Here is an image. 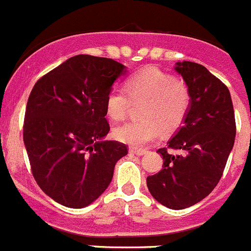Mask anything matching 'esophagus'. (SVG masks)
<instances>
[{
	"label": "esophagus",
	"instance_id": "1",
	"mask_svg": "<svg viewBox=\"0 0 251 251\" xmlns=\"http://www.w3.org/2000/svg\"><path fill=\"white\" fill-rule=\"evenodd\" d=\"M130 153L135 154V155H144L147 153L146 149H137V148H130Z\"/></svg>",
	"mask_w": 251,
	"mask_h": 251
}]
</instances>
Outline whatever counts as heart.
I'll list each match as a JSON object with an SVG mask.
<instances>
[{"mask_svg": "<svg viewBox=\"0 0 251 251\" xmlns=\"http://www.w3.org/2000/svg\"><path fill=\"white\" fill-rule=\"evenodd\" d=\"M113 86L105 98V112L113 121L127 117L132 103L143 102L141 117L114 129V137L129 146L141 148L155 141L165 130L183 124L192 104V94L183 80L157 67H147L133 73L124 84Z\"/></svg>", "mask_w": 251, "mask_h": 251, "instance_id": "b5f03b06", "label": "heart"}]
</instances>
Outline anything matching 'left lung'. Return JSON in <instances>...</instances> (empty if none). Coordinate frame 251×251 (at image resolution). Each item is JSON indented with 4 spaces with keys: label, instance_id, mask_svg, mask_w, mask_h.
I'll list each match as a JSON object with an SVG mask.
<instances>
[{
    "label": "left lung",
    "instance_id": "left-lung-1",
    "mask_svg": "<svg viewBox=\"0 0 251 251\" xmlns=\"http://www.w3.org/2000/svg\"><path fill=\"white\" fill-rule=\"evenodd\" d=\"M176 71L184 78L192 104L176 134L162 154L163 168L147 178L155 201L185 209L203 201L217 187L235 141V116L227 87L201 64L183 61ZM179 150V154L170 149Z\"/></svg>",
    "mask_w": 251,
    "mask_h": 251
}]
</instances>
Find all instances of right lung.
Listing matches in <instances>:
<instances>
[{
  "label": "right lung",
  "instance_id": "obj_1",
  "mask_svg": "<svg viewBox=\"0 0 251 251\" xmlns=\"http://www.w3.org/2000/svg\"><path fill=\"white\" fill-rule=\"evenodd\" d=\"M126 73L119 62L78 54L37 80L27 102L24 142L38 187L57 203L84 208L104 192L126 144L109 132L105 98Z\"/></svg>",
  "mask_w": 251,
  "mask_h": 251
}]
</instances>
